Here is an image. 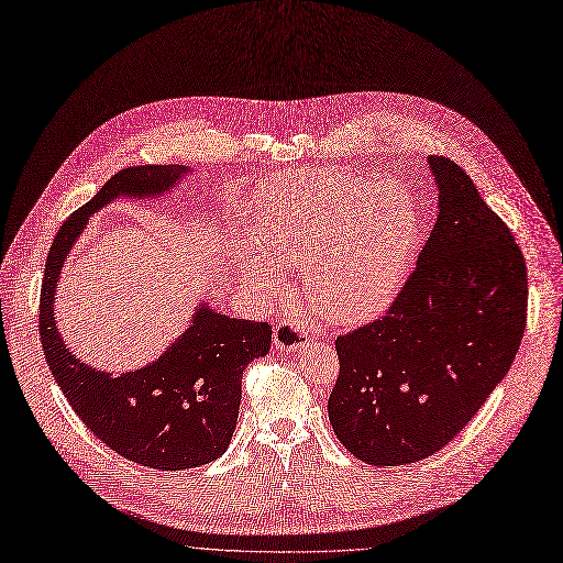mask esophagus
<instances>
[{
  "label": "esophagus",
  "instance_id": "1",
  "mask_svg": "<svg viewBox=\"0 0 563 563\" xmlns=\"http://www.w3.org/2000/svg\"><path fill=\"white\" fill-rule=\"evenodd\" d=\"M310 333L295 320H280L274 327V345L283 352H297L308 342Z\"/></svg>",
  "mask_w": 563,
  "mask_h": 563
}]
</instances>
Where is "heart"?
<instances>
[{"label":"heart","instance_id":"heart-1","mask_svg":"<svg viewBox=\"0 0 563 563\" xmlns=\"http://www.w3.org/2000/svg\"><path fill=\"white\" fill-rule=\"evenodd\" d=\"M417 239V202L402 184L324 169L283 181L260 221L266 257L303 274L310 306L342 327L373 320L398 297ZM251 268L262 289L283 287L262 260Z\"/></svg>","mask_w":563,"mask_h":563}]
</instances>
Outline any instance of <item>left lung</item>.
<instances>
[{"instance_id":"8db88e82","label":"left lung","mask_w":563,"mask_h":563,"mask_svg":"<svg viewBox=\"0 0 563 563\" xmlns=\"http://www.w3.org/2000/svg\"><path fill=\"white\" fill-rule=\"evenodd\" d=\"M437 221L384 317L335 338L338 442L375 467L423 460L467 426L516 361L527 264L464 169L430 156Z\"/></svg>"}]
</instances>
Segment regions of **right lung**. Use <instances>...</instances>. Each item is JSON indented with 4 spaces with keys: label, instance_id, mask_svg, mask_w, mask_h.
Here are the masks:
<instances>
[{
    "label": "right lung",
    "instance_id": "right-lung-1",
    "mask_svg": "<svg viewBox=\"0 0 563 563\" xmlns=\"http://www.w3.org/2000/svg\"><path fill=\"white\" fill-rule=\"evenodd\" d=\"M188 173L186 165H137L110 177L59 228L41 285V345L68 405L108 449L161 472L200 467L225 453L236 428L243 371L272 350V327L234 320L202 303L156 361L112 375L64 345L55 291L66 255L96 211L117 198H161Z\"/></svg>",
    "mask_w": 563,
    "mask_h": 563
}]
</instances>
